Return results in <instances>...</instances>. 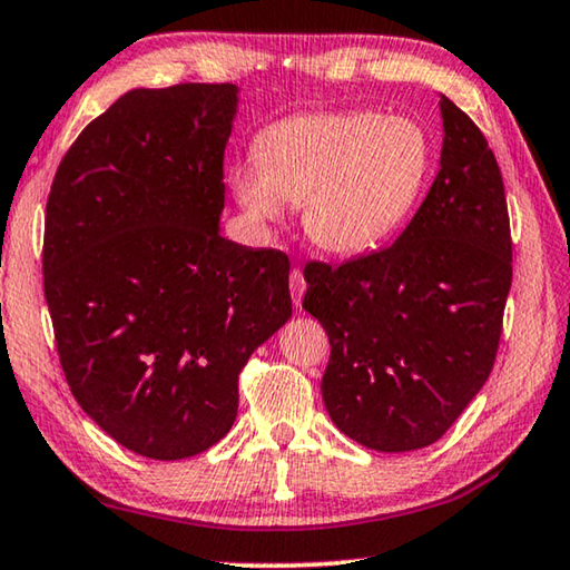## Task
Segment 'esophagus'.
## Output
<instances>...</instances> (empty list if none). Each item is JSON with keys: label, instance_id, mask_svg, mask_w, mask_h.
<instances>
[{"label": "esophagus", "instance_id": "34e87169", "mask_svg": "<svg viewBox=\"0 0 570 570\" xmlns=\"http://www.w3.org/2000/svg\"><path fill=\"white\" fill-rule=\"evenodd\" d=\"M305 277H303V269L301 267H293L291 273V293H293V303L301 305L303 303V295H305Z\"/></svg>", "mask_w": 570, "mask_h": 570}]
</instances>
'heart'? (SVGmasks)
I'll return each mask as SVG.
<instances>
[{
  "mask_svg": "<svg viewBox=\"0 0 570 570\" xmlns=\"http://www.w3.org/2000/svg\"><path fill=\"white\" fill-rule=\"evenodd\" d=\"M257 163L229 170V188L255 226L303 204V226L331 255H358L405 222L423 194L433 147L410 117L374 111L305 114L257 137Z\"/></svg>",
  "mask_w": 570,
  "mask_h": 570,
  "instance_id": "obj_1",
  "label": "heart"
}]
</instances>
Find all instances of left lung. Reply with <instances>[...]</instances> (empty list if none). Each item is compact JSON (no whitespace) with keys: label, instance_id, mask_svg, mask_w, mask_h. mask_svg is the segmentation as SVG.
Masks as SVG:
<instances>
[{"label":"left lung","instance_id":"8db88e82","mask_svg":"<svg viewBox=\"0 0 570 570\" xmlns=\"http://www.w3.org/2000/svg\"><path fill=\"white\" fill-rule=\"evenodd\" d=\"M441 117V170L397 242L303 269V308L331 341L321 380L328 415L384 453L435 443L484 387L512 285L497 157L449 96Z\"/></svg>","mask_w":570,"mask_h":570}]
</instances>
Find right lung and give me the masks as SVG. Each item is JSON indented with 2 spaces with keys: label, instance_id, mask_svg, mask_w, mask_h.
Returning <instances> with one entry per match:
<instances>
[{
  "label": "right lung",
  "instance_id": "add662e5",
  "mask_svg": "<svg viewBox=\"0 0 570 570\" xmlns=\"http://www.w3.org/2000/svg\"><path fill=\"white\" fill-rule=\"evenodd\" d=\"M234 83L135 89L58 165L42 279L66 382L125 449L178 461L212 449L239 372L293 315L291 259L218 234Z\"/></svg>",
  "mask_w": 570,
  "mask_h": 570
}]
</instances>
